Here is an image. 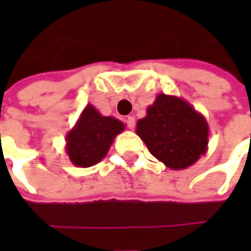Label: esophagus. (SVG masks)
I'll list each match as a JSON object with an SVG mask.
<instances>
[{"label": "esophagus", "instance_id": "obj_1", "mask_svg": "<svg viewBox=\"0 0 251 251\" xmlns=\"http://www.w3.org/2000/svg\"><path fill=\"white\" fill-rule=\"evenodd\" d=\"M126 125H127L129 129H134V126H136V118H134L133 115L126 117Z\"/></svg>", "mask_w": 251, "mask_h": 251}]
</instances>
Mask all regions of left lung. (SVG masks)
<instances>
[{
    "label": "left lung",
    "mask_w": 251,
    "mask_h": 251,
    "mask_svg": "<svg viewBox=\"0 0 251 251\" xmlns=\"http://www.w3.org/2000/svg\"><path fill=\"white\" fill-rule=\"evenodd\" d=\"M136 133L149 152L171 169L194 165L208 149V124L185 99L158 94L137 121Z\"/></svg>",
    "instance_id": "obj_1"
}]
</instances>
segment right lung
Instances as JSON below:
<instances>
[{
  "label": "right lung",
  "mask_w": 251,
  "mask_h": 251,
  "mask_svg": "<svg viewBox=\"0 0 251 251\" xmlns=\"http://www.w3.org/2000/svg\"><path fill=\"white\" fill-rule=\"evenodd\" d=\"M124 130V122L114 117H104L93 104H87L67 133V156L75 167H93L106 157L114 138Z\"/></svg>",
  "instance_id": "right-lung-1"
}]
</instances>
